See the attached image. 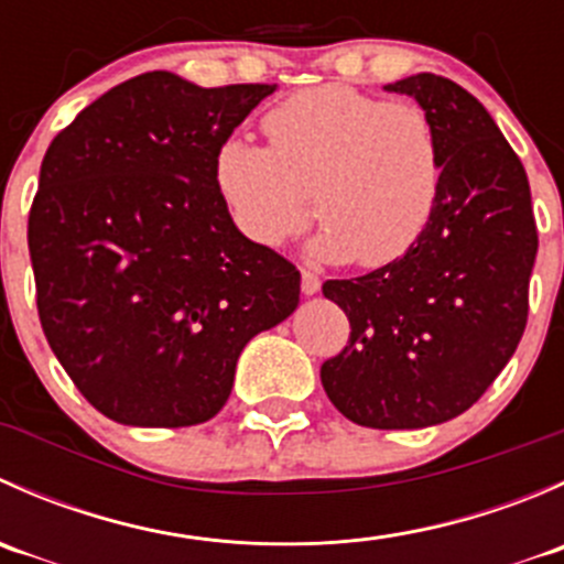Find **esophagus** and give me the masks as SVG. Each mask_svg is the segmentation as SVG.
<instances>
[{
    "instance_id": "1",
    "label": "esophagus",
    "mask_w": 564,
    "mask_h": 564,
    "mask_svg": "<svg viewBox=\"0 0 564 564\" xmlns=\"http://www.w3.org/2000/svg\"><path fill=\"white\" fill-rule=\"evenodd\" d=\"M300 289H303V294H316L322 289V278L314 270H305L303 267V283H300Z\"/></svg>"
}]
</instances>
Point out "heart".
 Listing matches in <instances>:
<instances>
[{"label": "heart", "instance_id": "heart-1", "mask_svg": "<svg viewBox=\"0 0 564 564\" xmlns=\"http://www.w3.org/2000/svg\"><path fill=\"white\" fill-rule=\"evenodd\" d=\"M270 147L229 139L215 155V187L237 231L281 248L311 224L314 253L357 267L403 259L429 229L445 182L436 119L420 104L344 84L303 89L264 117Z\"/></svg>", "mask_w": 564, "mask_h": 564}]
</instances>
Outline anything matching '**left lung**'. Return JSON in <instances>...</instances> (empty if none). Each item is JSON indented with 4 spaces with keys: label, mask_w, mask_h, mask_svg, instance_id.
Here are the masks:
<instances>
[{
    "label": "left lung",
    "mask_w": 564,
    "mask_h": 564,
    "mask_svg": "<svg viewBox=\"0 0 564 564\" xmlns=\"http://www.w3.org/2000/svg\"><path fill=\"white\" fill-rule=\"evenodd\" d=\"M412 95L445 150V182L420 242L388 267L327 281L349 340L322 366L344 417L366 429H425L458 417L513 357L538 253L524 163L491 113L451 78L388 84Z\"/></svg>",
    "instance_id": "8db88e82"
}]
</instances>
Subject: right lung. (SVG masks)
I'll use <instances>...</instances> for the list:
<instances>
[{
	"label": "right lung",
	"instance_id": "add662e5",
	"mask_svg": "<svg viewBox=\"0 0 564 564\" xmlns=\"http://www.w3.org/2000/svg\"><path fill=\"white\" fill-rule=\"evenodd\" d=\"M272 89L141 73L45 152L26 229L40 324L117 423L215 417L248 340L297 308V267L237 231L213 176L220 144Z\"/></svg>",
	"mask_w": 564,
	"mask_h": 564
}]
</instances>
